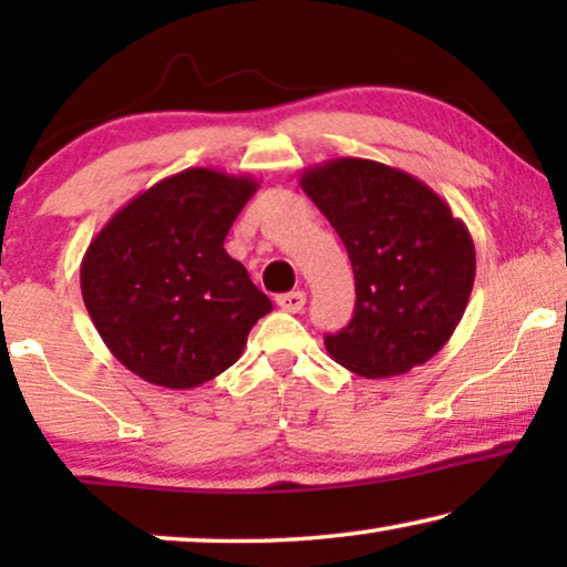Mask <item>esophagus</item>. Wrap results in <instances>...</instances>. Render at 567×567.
Returning a JSON list of instances; mask_svg holds the SVG:
<instances>
[{
    "instance_id": "obj_1",
    "label": "esophagus",
    "mask_w": 567,
    "mask_h": 567,
    "mask_svg": "<svg viewBox=\"0 0 567 567\" xmlns=\"http://www.w3.org/2000/svg\"><path fill=\"white\" fill-rule=\"evenodd\" d=\"M276 305L284 309V312H301L307 305V293L305 291H289V293H278Z\"/></svg>"
}]
</instances>
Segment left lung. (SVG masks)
Instances as JSON below:
<instances>
[{"label": "left lung", "instance_id": "8db88e82", "mask_svg": "<svg viewBox=\"0 0 567 567\" xmlns=\"http://www.w3.org/2000/svg\"><path fill=\"white\" fill-rule=\"evenodd\" d=\"M301 190L343 239L355 278L353 320L324 336L353 374H408L460 324L475 284V243L446 200L417 177L374 159L307 167Z\"/></svg>", "mask_w": 567, "mask_h": 567}]
</instances>
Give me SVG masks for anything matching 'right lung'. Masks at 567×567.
Here are the masks:
<instances>
[{
	"label": "right lung",
	"instance_id": "1",
	"mask_svg": "<svg viewBox=\"0 0 567 567\" xmlns=\"http://www.w3.org/2000/svg\"><path fill=\"white\" fill-rule=\"evenodd\" d=\"M255 190L250 175L183 169L131 198L90 243L84 307L107 351L144 382L193 390L219 377L274 309L224 250Z\"/></svg>",
	"mask_w": 567,
	"mask_h": 567
}]
</instances>
